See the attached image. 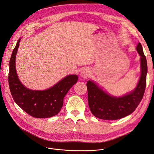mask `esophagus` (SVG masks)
<instances>
[{
  "label": "esophagus",
  "mask_w": 154,
  "mask_h": 154,
  "mask_svg": "<svg viewBox=\"0 0 154 154\" xmlns=\"http://www.w3.org/2000/svg\"><path fill=\"white\" fill-rule=\"evenodd\" d=\"M90 74H91L90 69H88V68H85L81 71L80 75L83 78H87L90 75Z\"/></svg>",
  "instance_id": "obj_1"
}]
</instances>
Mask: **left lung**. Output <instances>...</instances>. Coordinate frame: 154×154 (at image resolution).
Segmentation results:
<instances>
[{"mask_svg": "<svg viewBox=\"0 0 154 154\" xmlns=\"http://www.w3.org/2000/svg\"><path fill=\"white\" fill-rule=\"evenodd\" d=\"M136 50L141 57V76L132 92L122 97H114L103 91L93 81L87 82L89 108L95 117L107 120L120 119L131 114L140 103L146 87L147 63L140 43Z\"/></svg>", "mask_w": 154, "mask_h": 154, "instance_id": "8db88e82", "label": "left lung"}]
</instances>
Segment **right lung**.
<instances>
[{"mask_svg":"<svg viewBox=\"0 0 154 154\" xmlns=\"http://www.w3.org/2000/svg\"><path fill=\"white\" fill-rule=\"evenodd\" d=\"M20 39L14 48L9 61L8 82L11 94L19 106L35 118H49L59 113L63 98L78 81L76 75H69L45 91H32L24 87L18 78L15 59Z\"/></svg>","mask_w":154,"mask_h":154,"instance_id":"1","label":"right lung"}]
</instances>
